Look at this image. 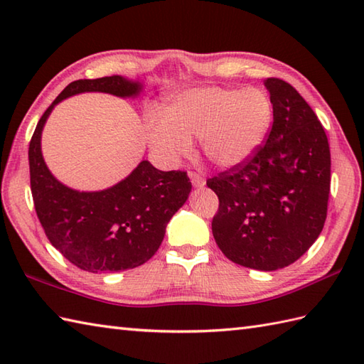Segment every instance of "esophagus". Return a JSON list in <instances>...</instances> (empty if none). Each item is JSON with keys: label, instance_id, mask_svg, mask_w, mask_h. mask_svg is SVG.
Wrapping results in <instances>:
<instances>
[{"label": "esophagus", "instance_id": "obj_1", "mask_svg": "<svg viewBox=\"0 0 364 364\" xmlns=\"http://www.w3.org/2000/svg\"><path fill=\"white\" fill-rule=\"evenodd\" d=\"M189 178H191V181H192V184H194L196 188H203L205 184H206L205 178L202 175L196 173V172H189Z\"/></svg>", "mask_w": 364, "mask_h": 364}]
</instances>
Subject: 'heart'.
<instances>
[{
	"mask_svg": "<svg viewBox=\"0 0 364 364\" xmlns=\"http://www.w3.org/2000/svg\"><path fill=\"white\" fill-rule=\"evenodd\" d=\"M274 117L269 95L258 87H194L170 100L166 117L145 122L151 149L168 164L192 150L198 139L203 156L219 168L244 164L264 141Z\"/></svg>",
	"mask_w": 364,
	"mask_h": 364,
	"instance_id": "obj_1",
	"label": "heart"
}]
</instances>
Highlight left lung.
Here are the masks:
<instances>
[{
    "mask_svg": "<svg viewBox=\"0 0 364 364\" xmlns=\"http://www.w3.org/2000/svg\"><path fill=\"white\" fill-rule=\"evenodd\" d=\"M264 86L274 107L264 145L244 164L206 181L219 197L213 236L239 266L277 270L319 237L330 194L326 131L299 92L278 78Z\"/></svg>",
    "mask_w": 364,
    "mask_h": 364,
    "instance_id": "8db88e82",
    "label": "left lung"
}]
</instances>
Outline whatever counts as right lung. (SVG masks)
I'll list each match as a JSON object with an SVG mask.
<instances>
[{"mask_svg": "<svg viewBox=\"0 0 364 364\" xmlns=\"http://www.w3.org/2000/svg\"><path fill=\"white\" fill-rule=\"evenodd\" d=\"M142 84L123 76L68 84L38 120L29 142V175L34 208L54 249L87 272H119L149 261L164 239L172 215L192 189L186 172H162L142 161L125 180L97 192H80L58 181L46 167L41 137L53 107L82 92L136 97Z\"/></svg>", "mask_w": 364, "mask_h": 364, "instance_id": "right-lung-1", "label": "right lung"}]
</instances>
